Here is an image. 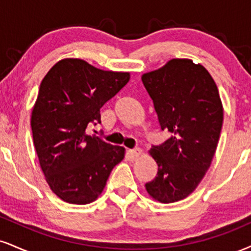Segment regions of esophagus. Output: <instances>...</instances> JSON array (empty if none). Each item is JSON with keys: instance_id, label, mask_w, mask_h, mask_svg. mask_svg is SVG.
Wrapping results in <instances>:
<instances>
[{"instance_id": "34e87169", "label": "esophagus", "mask_w": 251, "mask_h": 251, "mask_svg": "<svg viewBox=\"0 0 251 251\" xmlns=\"http://www.w3.org/2000/svg\"><path fill=\"white\" fill-rule=\"evenodd\" d=\"M127 153H128L129 158H131L132 160H135L141 155L143 151H141V149H133V150H128Z\"/></svg>"}]
</instances>
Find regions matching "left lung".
<instances>
[{
	"mask_svg": "<svg viewBox=\"0 0 251 251\" xmlns=\"http://www.w3.org/2000/svg\"><path fill=\"white\" fill-rule=\"evenodd\" d=\"M141 80L161 131L172 133L151 149L158 173L145 187L156 201L176 202L194 191L212 164L223 123L221 98L209 72L191 59H172Z\"/></svg>",
	"mask_w": 251,
	"mask_h": 251,
	"instance_id": "obj_1",
	"label": "left lung"
}]
</instances>
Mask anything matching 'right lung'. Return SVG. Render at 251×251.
Instances as JSON below:
<instances>
[{
	"label": "right lung",
	"mask_w": 251,
	"mask_h": 251,
	"mask_svg": "<svg viewBox=\"0 0 251 251\" xmlns=\"http://www.w3.org/2000/svg\"><path fill=\"white\" fill-rule=\"evenodd\" d=\"M128 80V72L99 70L77 58L59 60L42 80L31 114L32 138L47 182L63 201H95L124 159V147L86 129L100 123L102 105Z\"/></svg>",
	"instance_id": "obj_1"
}]
</instances>
